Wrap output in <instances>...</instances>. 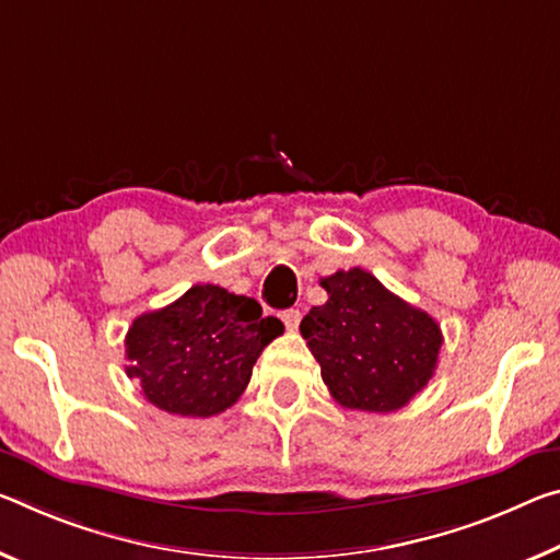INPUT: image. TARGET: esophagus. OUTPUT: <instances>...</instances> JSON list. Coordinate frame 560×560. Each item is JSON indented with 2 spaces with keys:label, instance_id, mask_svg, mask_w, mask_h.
I'll return each mask as SVG.
<instances>
[{
  "label": "esophagus",
  "instance_id": "obj_1",
  "mask_svg": "<svg viewBox=\"0 0 560 560\" xmlns=\"http://www.w3.org/2000/svg\"><path fill=\"white\" fill-rule=\"evenodd\" d=\"M281 322L287 324L289 331H296L301 324V312L299 308H287V312H281Z\"/></svg>",
  "mask_w": 560,
  "mask_h": 560
}]
</instances>
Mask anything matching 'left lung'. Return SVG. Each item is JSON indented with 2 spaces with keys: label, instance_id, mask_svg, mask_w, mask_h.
<instances>
[{
  "label": "left lung",
  "instance_id": "obj_1",
  "mask_svg": "<svg viewBox=\"0 0 560 560\" xmlns=\"http://www.w3.org/2000/svg\"><path fill=\"white\" fill-rule=\"evenodd\" d=\"M326 304L301 318V336L336 404L369 413L404 408L429 384L443 343L436 318L353 266L322 279Z\"/></svg>",
  "mask_w": 560,
  "mask_h": 560
}]
</instances>
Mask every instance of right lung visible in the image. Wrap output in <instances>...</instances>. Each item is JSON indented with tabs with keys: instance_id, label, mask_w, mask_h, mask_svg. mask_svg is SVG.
Here are the masks:
<instances>
[{
	"instance_id": "right-lung-1",
	"label": "right lung",
	"mask_w": 560,
	"mask_h": 560,
	"mask_svg": "<svg viewBox=\"0 0 560 560\" xmlns=\"http://www.w3.org/2000/svg\"><path fill=\"white\" fill-rule=\"evenodd\" d=\"M283 324L248 296L197 283L127 331V376L166 413L209 419L238 401L254 363Z\"/></svg>"
}]
</instances>
